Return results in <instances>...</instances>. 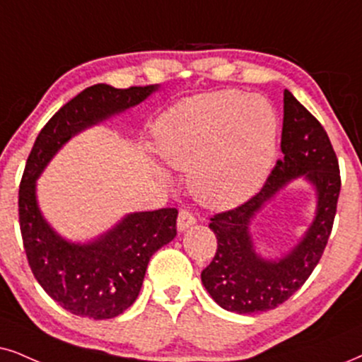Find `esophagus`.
<instances>
[{"label":"esophagus","mask_w":362,"mask_h":362,"mask_svg":"<svg viewBox=\"0 0 362 362\" xmlns=\"http://www.w3.org/2000/svg\"><path fill=\"white\" fill-rule=\"evenodd\" d=\"M197 222V218L194 217V214L189 212V210H180L178 212V218H177V228L178 232H185L187 228L194 226V223Z\"/></svg>","instance_id":"1"}]
</instances>
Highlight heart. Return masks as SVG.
<instances>
[{
    "mask_svg": "<svg viewBox=\"0 0 362 362\" xmlns=\"http://www.w3.org/2000/svg\"><path fill=\"white\" fill-rule=\"evenodd\" d=\"M157 139L168 165L189 172L195 199L227 210L257 194L271 173L277 117L260 97L212 91L168 110L157 125Z\"/></svg>",
    "mask_w": 362,
    "mask_h": 362,
    "instance_id": "obj_1",
    "label": "heart"
}]
</instances>
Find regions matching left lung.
Here are the masks:
<instances>
[{"label":"left lung","mask_w":362,"mask_h":362,"mask_svg":"<svg viewBox=\"0 0 362 362\" xmlns=\"http://www.w3.org/2000/svg\"><path fill=\"white\" fill-rule=\"evenodd\" d=\"M282 158L265 185L240 207L214 215L217 252L202 271V284L222 309L254 314L276 309L308 281L326 249L341 190L339 163L321 123L284 90ZM297 177L316 190V214L300 242L281 258H262L250 226L265 204Z\"/></svg>","instance_id":"1"}]
</instances>
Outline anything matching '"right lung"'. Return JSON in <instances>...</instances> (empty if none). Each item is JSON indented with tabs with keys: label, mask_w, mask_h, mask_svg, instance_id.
Returning <instances> with one entry per match:
<instances>
[{
	"label": "right lung",
	"mask_w": 362,
	"mask_h": 362,
	"mask_svg": "<svg viewBox=\"0 0 362 362\" xmlns=\"http://www.w3.org/2000/svg\"><path fill=\"white\" fill-rule=\"evenodd\" d=\"M158 85L113 88L98 83L63 105L36 136L20 184V228L31 272L63 309L95 321L135 303L150 257L177 235V209L127 214L88 242L59 235L41 214L36 180L63 145L86 128L147 100Z\"/></svg>",
	"instance_id": "right-lung-1"
}]
</instances>
